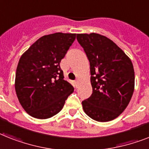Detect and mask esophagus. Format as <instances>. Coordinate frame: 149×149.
Listing matches in <instances>:
<instances>
[{
	"mask_svg": "<svg viewBox=\"0 0 149 149\" xmlns=\"http://www.w3.org/2000/svg\"><path fill=\"white\" fill-rule=\"evenodd\" d=\"M74 83H75V87H76V88H77V87H78V81H77V80H76Z\"/></svg>",
	"mask_w": 149,
	"mask_h": 149,
	"instance_id": "34e87169",
	"label": "esophagus"
}]
</instances>
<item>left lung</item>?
Segmentation results:
<instances>
[{"label":"left lung","mask_w":149,"mask_h":149,"mask_svg":"<svg viewBox=\"0 0 149 149\" xmlns=\"http://www.w3.org/2000/svg\"><path fill=\"white\" fill-rule=\"evenodd\" d=\"M90 61L91 96L82 101L84 111L98 122L116 119L133 94L135 73L130 58L111 39L97 33L77 34Z\"/></svg>","instance_id":"obj_1"}]
</instances>
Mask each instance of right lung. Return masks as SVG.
<instances>
[{
	"mask_svg": "<svg viewBox=\"0 0 149 149\" xmlns=\"http://www.w3.org/2000/svg\"><path fill=\"white\" fill-rule=\"evenodd\" d=\"M75 38V33L43 36L19 58L16 94L23 109L33 117L44 120L55 116L73 93V86L64 80L60 62Z\"/></svg>",
	"mask_w": 149,
	"mask_h": 149,
	"instance_id": "add662e5",
	"label": "right lung"
}]
</instances>
